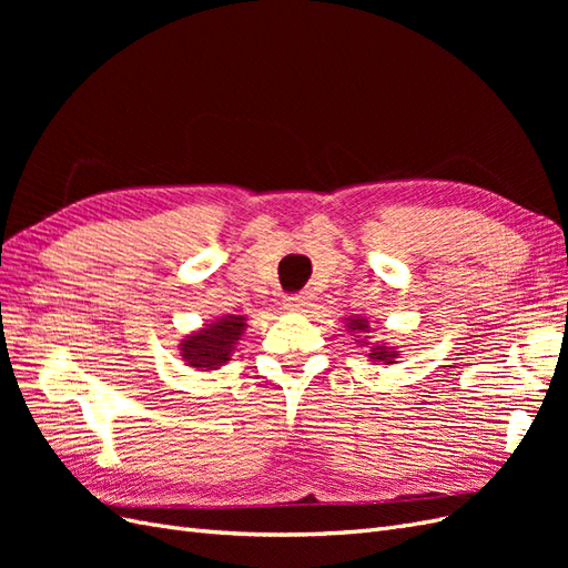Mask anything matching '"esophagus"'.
Segmentation results:
<instances>
[{"instance_id": "34e87169", "label": "esophagus", "mask_w": 568, "mask_h": 568, "mask_svg": "<svg viewBox=\"0 0 568 568\" xmlns=\"http://www.w3.org/2000/svg\"><path fill=\"white\" fill-rule=\"evenodd\" d=\"M284 305L288 311H305L307 305H311V294L307 291H301V294H291L284 298Z\"/></svg>"}]
</instances>
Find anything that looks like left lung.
Segmentation results:
<instances>
[{
  "mask_svg": "<svg viewBox=\"0 0 568 568\" xmlns=\"http://www.w3.org/2000/svg\"><path fill=\"white\" fill-rule=\"evenodd\" d=\"M351 329H357V332H367L369 326H367V322L365 320H351ZM374 359H382V363H386V365H390V359L395 357V353L393 351H388L386 346H376L374 348V353H369Z\"/></svg>",
  "mask_w": 568,
  "mask_h": 568,
  "instance_id": "obj_1",
  "label": "left lung"
}]
</instances>
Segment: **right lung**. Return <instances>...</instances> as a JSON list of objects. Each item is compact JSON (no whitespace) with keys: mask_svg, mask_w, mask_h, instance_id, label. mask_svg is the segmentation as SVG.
<instances>
[{"mask_svg":"<svg viewBox=\"0 0 568 568\" xmlns=\"http://www.w3.org/2000/svg\"><path fill=\"white\" fill-rule=\"evenodd\" d=\"M246 317L227 315L225 320L213 322L209 329H201L194 336H186L182 343V357L192 367L199 369H215L225 365L236 338L242 336Z\"/></svg>","mask_w":568,"mask_h":568,"instance_id":"1","label":"right lung"}]
</instances>
